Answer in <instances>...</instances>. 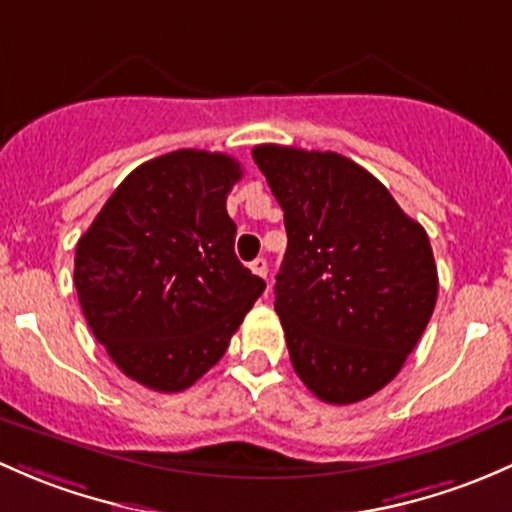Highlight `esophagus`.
Segmentation results:
<instances>
[{"instance_id": "34e87169", "label": "esophagus", "mask_w": 512, "mask_h": 512, "mask_svg": "<svg viewBox=\"0 0 512 512\" xmlns=\"http://www.w3.org/2000/svg\"><path fill=\"white\" fill-rule=\"evenodd\" d=\"M250 270L257 274V277H267V260L265 257H260V260H255L250 265Z\"/></svg>"}]
</instances>
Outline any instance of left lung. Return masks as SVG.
I'll use <instances>...</instances> for the list:
<instances>
[{"label": "left lung", "mask_w": 512, "mask_h": 512, "mask_svg": "<svg viewBox=\"0 0 512 512\" xmlns=\"http://www.w3.org/2000/svg\"><path fill=\"white\" fill-rule=\"evenodd\" d=\"M252 159L284 211L274 311L301 383L353 405L390 383L437 304V265L417 220L336 152L260 144Z\"/></svg>", "instance_id": "obj_1"}]
</instances>
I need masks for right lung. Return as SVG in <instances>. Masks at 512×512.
I'll return each instance as SVG.
<instances>
[{
  "label": "right lung",
  "instance_id": "obj_1",
  "mask_svg": "<svg viewBox=\"0 0 512 512\" xmlns=\"http://www.w3.org/2000/svg\"><path fill=\"white\" fill-rule=\"evenodd\" d=\"M228 154L179 149L137 166L75 247L85 321L127 378L181 392L228 351L265 282L235 257Z\"/></svg>",
  "mask_w": 512,
  "mask_h": 512
}]
</instances>
